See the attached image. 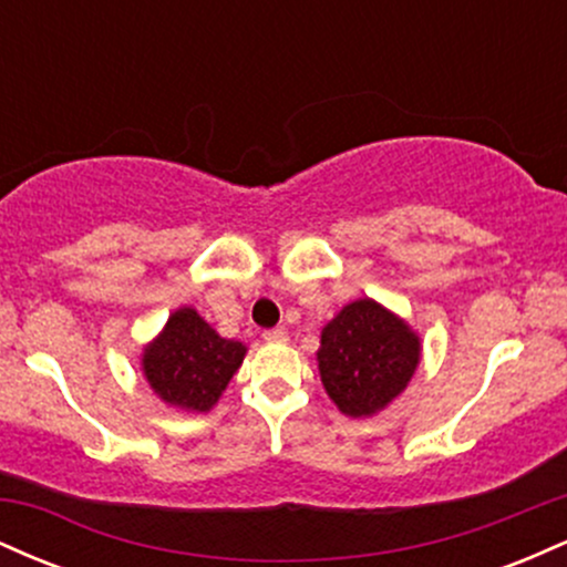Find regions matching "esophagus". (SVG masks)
I'll list each match as a JSON object with an SVG mask.
<instances>
[{
  "label": "esophagus",
  "instance_id": "esophagus-1",
  "mask_svg": "<svg viewBox=\"0 0 567 567\" xmlns=\"http://www.w3.org/2000/svg\"><path fill=\"white\" fill-rule=\"evenodd\" d=\"M264 338L269 343H282V341H288V330H285V328H271V330H266Z\"/></svg>",
  "mask_w": 567,
  "mask_h": 567
}]
</instances>
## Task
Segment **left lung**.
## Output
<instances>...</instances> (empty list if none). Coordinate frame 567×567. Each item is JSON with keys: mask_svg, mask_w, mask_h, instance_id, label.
I'll list each match as a JSON object with an SVG mask.
<instances>
[{"mask_svg": "<svg viewBox=\"0 0 567 567\" xmlns=\"http://www.w3.org/2000/svg\"><path fill=\"white\" fill-rule=\"evenodd\" d=\"M421 338L373 298H357L322 328L317 368L324 392L349 419H370L408 389Z\"/></svg>", "mask_w": 567, "mask_h": 567, "instance_id": "8db88e82", "label": "left lung"}]
</instances>
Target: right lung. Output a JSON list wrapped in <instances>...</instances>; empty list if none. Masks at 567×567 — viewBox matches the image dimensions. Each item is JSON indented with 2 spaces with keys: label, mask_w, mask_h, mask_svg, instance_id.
<instances>
[{
  "label": "right lung",
  "mask_w": 567,
  "mask_h": 567,
  "mask_svg": "<svg viewBox=\"0 0 567 567\" xmlns=\"http://www.w3.org/2000/svg\"><path fill=\"white\" fill-rule=\"evenodd\" d=\"M247 354L243 341L218 336L192 306L167 317L157 338L143 347L141 370L165 405L184 413H207L229 386Z\"/></svg>",
  "instance_id": "add662e5"
}]
</instances>
